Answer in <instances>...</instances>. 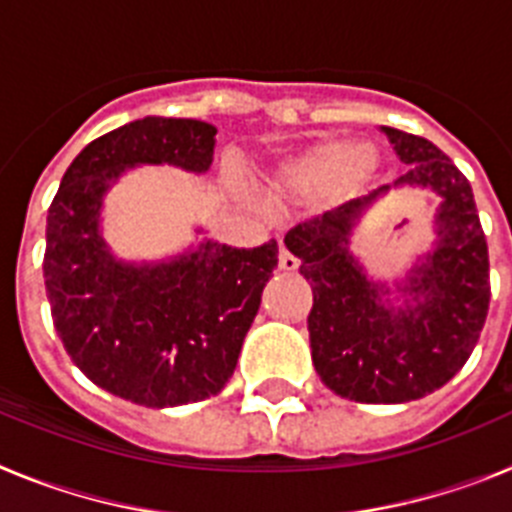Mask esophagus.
<instances>
[{"instance_id": "1", "label": "esophagus", "mask_w": 512, "mask_h": 512, "mask_svg": "<svg viewBox=\"0 0 512 512\" xmlns=\"http://www.w3.org/2000/svg\"><path fill=\"white\" fill-rule=\"evenodd\" d=\"M297 266H300V261H297L295 256H292V253H289L287 248L282 246V251H279V269H282V271H295Z\"/></svg>"}]
</instances>
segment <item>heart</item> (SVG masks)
Listing matches in <instances>:
<instances>
[{"mask_svg": "<svg viewBox=\"0 0 512 512\" xmlns=\"http://www.w3.org/2000/svg\"><path fill=\"white\" fill-rule=\"evenodd\" d=\"M366 158L369 153L364 148H356L343 140H330L287 161L274 176V192L287 200L330 192L351 179L366 164Z\"/></svg>", "mask_w": 512, "mask_h": 512, "instance_id": "heart-1", "label": "heart"}]
</instances>
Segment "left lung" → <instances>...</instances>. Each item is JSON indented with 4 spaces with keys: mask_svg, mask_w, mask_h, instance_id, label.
Returning <instances> with one entry per match:
<instances>
[{
    "mask_svg": "<svg viewBox=\"0 0 512 512\" xmlns=\"http://www.w3.org/2000/svg\"><path fill=\"white\" fill-rule=\"evenodd\" d=\"M410 169L395 187H433L443 197L438 248L405 289L415 305H382L387 289L366 282L346 235L369 200H351L284 235L312 287L307 315L312 364L328 390L366 405L420 400L467 364L490 307V256L472 184L441 148L382 128Z\"/></svg>",
    "mask_w": 512,
    "mask_h": 512,
    "instance_id": "obj_1",
    "label": "left lung"
}]
</instances>
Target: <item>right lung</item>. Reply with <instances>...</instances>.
I'll return each instance as SVG.
<instances>
[{
  "instance_id": "right-lung-1",
  "label": "right lung",
  "mask_w": 512,
  "mask_h": 512,
  "mask_svg": "<svg viewBox=\"0 0 512 512\" xmlns=\"http://www.w3.org/2000/svg\"><path fill=\"white\" fill-rule=\"evenodd\" d=\"M215 133L187 117L122 125L71 161L48 207L43 279L58 338L94 384L146 408L207 400L228 384L279 246L205 243L171 264L135 269L104 248L99 205L128 166L207 171Z\"/></svg>"
}]
</instances>
